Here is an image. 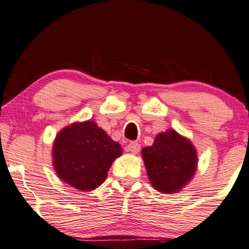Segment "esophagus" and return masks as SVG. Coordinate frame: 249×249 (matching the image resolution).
Returning a JSON list of instances; mask_svg holds the SVG:
<instances>
[{"instance_id": "1", "label": "esophagus", "mask_w": 249, "mask_h": 249, "mask_svg": "<svg viewBox=\"0 0 249 249\" xmlns=\"http://www.w3.org/2000/svg\"><path fill=\"white\" fill-rule=\"evenodd\" d=\"M139 150H141V145H139L137 142H131L129 145H127V151L132 152V154H138Z\"/></svg>"}]
</instances>
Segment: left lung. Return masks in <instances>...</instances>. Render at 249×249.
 <instances>
[{"mask_svg":"<svg viewBox=\"0 0 249 249\" xmlns=\"http://www.w3.org/2000/svg\"><path fill=\"white\" fill-rule=\"evenodd\" d=\"M142 157L152 187L164 194L181 190L197 166L196 149L175 130L158 133L154 144L142 150Z\"/></svg>","mask_w":249,"mask_h":249,"instance_id":"obj_1","label":"left lung"}]
</instances>
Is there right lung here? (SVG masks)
<instances>
[{"label":"right lung","instance_id":"add662e5","mask_svg":"<svg viewBox=\"0 0 249 249\" xmlns=\"http://www.w3.org/2000/svg\"><path fill=\"white\" fill-rule=\"evenodd\" d=\"M122 146L94 122L66 126L53 144V166L58 176L75 189L89 191L105 182L107 171Z\"/></svg>","mask_w":249,"mask_h":249}]
</instances>
